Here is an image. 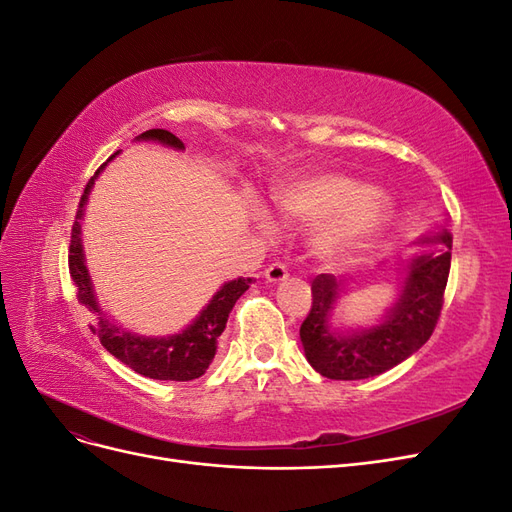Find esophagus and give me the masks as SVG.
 I'll return each instance as SVG.
<instances>
[{
    "mask_svg": "<svg viewBox=\"0 0 512 512\" xmlns=\"http://www.w3.org/2000/svg\"><path fill=\"white\" fill-rule=\"evenodd\" d=\"M265 277H267V282H271V284L284 282L288 277V269H286V265H282V262H273V265L267 267Z\"/></svg>",
    "mask_w": 512,
    "mask_h": 512,
    "instance_id": "1",
    "label": "esophagus"
}]
</instances>
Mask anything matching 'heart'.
<instances>
[{
	"instance_id": "b5f03b06",
	"label": "heart",
	"mask_w": 512,
	"mask_h": 512,
	"mask_svg": "<svg viewBox=\"0 0 512 512\" xmlns=\"http://www.w3.org/2000/svg\"><path fill=\"white\" fill-rule=\"evenodd\" d=\"M277 205L286 218L316 226L318 252L329 258H346L363 250L391 215L389 200L382 194L339 175L290 181L277 190ZM256 220L265 232L273 230L265 211H258Z\"/></svg>"
}]
</instances>
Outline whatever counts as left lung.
Listing matches in <instances>:
<instances>
[{"instance_id":"1","label":"left lung","mask_w":512,"mask_h":512,"mask_svg":"<svg viewBox=\"0 0 512 512\" xmlns=\"http://www.w3.org/2000/svg\"><path fill=\"white\" fill-rule=\"evenodd\" d=\"M438 243L440 252L416 256L404 282L401 297L382 324L352 335H335L329 316L337 301L339 282L329 273H320L312 282V309L301 324L305 356L320 376L331 380H363L406 361L421 348L436 329L444 290L451 271L453 235L427 239Z\"/></svg>"}]
</instances>
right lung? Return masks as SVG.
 I'll list each match as a JSON object with an SVG mask.
<instances>
[{
    "label": "right lung",
    "mask_w": 512,
    "mask_h": 512,
    "mask_svg": "<svg viewBox=\"0 0 512 512\" xmlns=\"http://www.w3.org/2000/svg\"><path fill=\"white\" fill-rule=\"evenodd\" d=\"M138 138H151V141H160L168 147L185 149L181 138H177L168 130H147ZM104 166L96 170V175L91 177L85 185V192L81 196L79 211H76V220L72 224L70 235V250H68V269L72 284L76 288V299L83 303L91 314H96V322L89 324V329L94 335L100 337V344L111 352L115 359H119L123 365L134 369L136 374L153 380H194L200 378L207 371L209 363L213 361L215 350H218V337L226 329L228 314L235 307L237 299L250 288L252 280H232L224 284L218 294L209 301V305L200 312V316L190 324L188 329L179 335L170 337H138L128 331H121L115 322L108 320L102 309L96 303L94 288H91L89 273L85 267L83 247H81V215L87 194L94 185V179Z\"/></svg>",
    "instance_id": "obj_1"
}]
</instances>
